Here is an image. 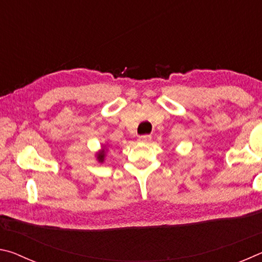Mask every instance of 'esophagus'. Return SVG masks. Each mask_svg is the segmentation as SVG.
Masks as SVG:
<instances>
[{
    "instance_id": "esophagus-1",
    "label": "esophagus",
    "mask_w": 262,
    "mask_h": 262,
    "mask_svg": "<svg viewBox=\"0 0 262 262\" xmlns=\"http://www.w3.org/2000/svg\"><path fill=\"white\" fill-rule=\"evenodd\" d=\"M150 141H151V136L150 135H142L139 137V142H141V143H149Z\"/></svg>"
}]
</instances>
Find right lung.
<instances>
[{
  "label": "right lung",
  "instance_id": "1",
  "mask_svg": "<svg viewBox=\"0 0 262 262\" xmlns=\"http://www.w3.org/2000/svg\"><path fill=\"white\" fill-rule=\"evenodd\" d=\"M105 155H106V149L105 148L101 149L99 152H97V159H98V162H100V163L104 162Z\"/></svg>",
  "mask_w": 262,
  "mask_h": 262
}]
</instances>
